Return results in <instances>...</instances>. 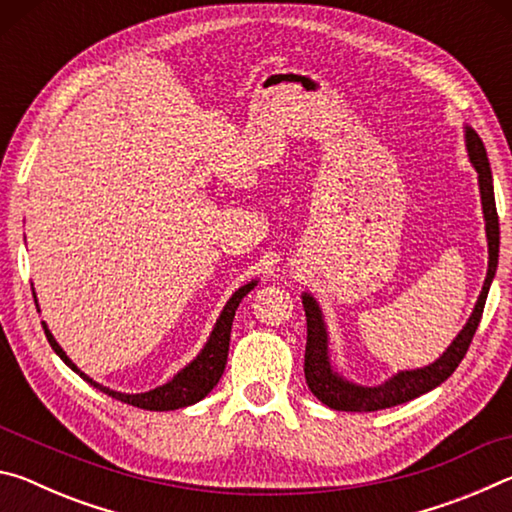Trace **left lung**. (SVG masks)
Masks as SVG:
<instances>
[{
	"instance_id": "8db88e82",
	"label": "left lung",
	"mask_w": 512,
	"mask_h": 512,
	"mask_svg": "<svg viewBox=\"0 0 512 512\" xmlns=\"http://www.w3.org/2000/svg\"><path fill=\"white\" fill-rule=\"evenodd\" d=\"M467 151H470V160L474 164V169L479 171L485 232H488V253H490L488 277H485L483 291L479 296V302H476L470 320H467L463 332L456 336V341L449 345L447 352L436 363H431V366L420 368V370L400 372V375L388 379L384 386L363 388L341 379L332 368H329L327 334H325L323 316H320L316 300L305 293V296H302V305H305V314H307L305 379H307V386L311 388V393H314L320 402L327 404L329 409L363 413V411H379V409H388V406L409 402L413 397H420L422 393H427L438 384H443V381L458 368V363L463 361L465 352L470 350L476 327L481 323L490 282L492 277H495L497 262H499V216H497V205H495V187H492L488 153H485L481 137L476 135L472 128H467Z\"/></svg>"
}]
</instances>
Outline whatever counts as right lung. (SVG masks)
<instances>
[{
	"mask_svg": "<svg viewBox=\"0 0 512 512\" xmlns=\"http://www.w3.org/2000/svg\"><path fill=\"white\" fill-rule=\"evenodd\" d=\"M253 287H255V282H250V284H246V287H241L239 291H235V296L228 300V305H225L221 318L216 320V327H214V332L210 336V341H207L203 352L198 354V357L192 363H189L185 370H180L178 375L169 381V384L155 388V391H149V393H140V395L115 393V391H110V388H103L101 384H97V381H92L88 375H83V372L67 359V354L56 343V339L51 336L49 329L45 325H42V327H45L47 341H49L51 348L56 350L58 357L63 359L74 372H79V375L85 381H90L94 388H99V391H103L110 397H115V400H119V402L137 406V409L173 411V409H183V406H189L194 402H201L203 397L210 393L216 384H219V379H221L223 370H225V361H228L232 318H235V311L239 307L241 298H244Z\"/></svg>",
	"mask_w": 512,
	"mask_h": 512,
	"instance_id": "add662e5",
	"label": "right lung"
}]
</instances>
